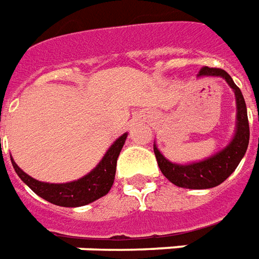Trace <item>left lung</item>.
<instances>
[{"label":"left lung","mask_w":259,"mask_h":259,"mask_svg":"<svg viewBox=\"0 0 259 259\" xmlns=\"http://www.w3.org/2000/svg\"><path fill=\"white\" fill-rule=\"evenodd\" d=\"M199 76H221L235 91L236 97V108H238V122H236V134L232 142L224 150L211 155L210 158L190 165L172 164L165 158L154 146V154L158 162L161 172L169 182L175 186L192 190H203L219 186L231 176L233 170L244 157L250 141V127H248L247 108L243 98L242 91L235 84L232 77L221 68L203 67L199 71Z\"/></svg>","instance_id":"8db88e82"}]
</instances>
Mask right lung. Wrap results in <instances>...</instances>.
Here are the masks:
<instances>
[{"instance_id": "right-lung-1", "label": "right lung", "mask_w": 259, "mask_h": 259, "mask_svg": "<svg viewBox=\"0 0 259 259\" xmlns=\"http://www.w3.org/2000/svg\"><path fill=\"white\" fill-rule=\"evenodd\" d=\"M127 134H124L110 146L108 153L105 154L100 164L93 169L90 174L76 182L65 183V184H49L35 180L27 174H24L16 162L12 159V165L19 175V178L26 183L32 191L44 198L50 203L64 206V207H77L97 201L101 196L106 195L114 182L116 165L122 146L125 143Z\"/></svg>"}]
</instances>
